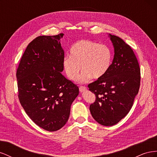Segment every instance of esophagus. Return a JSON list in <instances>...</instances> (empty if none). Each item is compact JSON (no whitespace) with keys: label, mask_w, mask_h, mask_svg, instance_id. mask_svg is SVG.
I'll return each mask as SVG.
<instances>
[{"label":"esophagus","mask_w":157,"mask_h":157,"mask_svg":"<svg viewBox=\"0 0 157 157\" xmlns=\"http://www.w3.org/2000/svg\"><path fill=\"white\" fill-rule=\"evenodd\" d=\"M79 90L80 92H84V91H86V90H87V88L85 86H81L79 87Z\"/></svg>","instance_id":"obj_1"}]
</instances>
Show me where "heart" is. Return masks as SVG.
<instances>
[{
    "instance_id": "b5f03b06",
    "label": "heart",
    "mask_w": 157,
    "mask_h": 157,
    "mask_svg": "<svg viewBox=\"0 0 157 157\" xmlns=\"http://www.w3.org/2000/svg\"><path fill=\"white\" fill-rule=\"evenodd\" d=\"M70 56H65L63 68L67 77L76 80L80 67L82 70L78 78L80 82H87L91 78L102 77L110 67L112 52L107 45L99 44L96 42L82 39L76 42L70 48Z\"/></svg>"
}]
</instances>
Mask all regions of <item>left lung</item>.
I'll return each instance as SVG.
<instances>
[{
	"mask_svg": "<svg viewBox=\"0 0 157 157\" xmlns=\"http://www.w3.org/2000/svg\"><path fill=\"white\" fill-rule=\"evenodd\" d=\"M115 48L113 63L102 77L88 85L96 96L90 105L99 124L113 126L129 113L140 86V68L134 51L120 37L110 34Z\"/></svg>",
	"mask_w": 157,
	"mask_h": 157,
	"instance_id": "left-lung-1",
	"label": "left lung"
}]
</instances>
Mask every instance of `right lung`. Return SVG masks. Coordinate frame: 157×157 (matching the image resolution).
<instances>
[{
	"label": "right lung",
	"mask_w": 157,
	"mask_h": 157,
	"mask_svg": "<svg viewBox=\"0 0 157 157\" xmlns=\"http://www.w3.org/2000/svg\"><path fill=\"white\" fill-rule=\"evenodd\" d=\"M63 33L39 36L28 44L17 69L18 98L27 115L49 132L67 123L79 89L62 74Z\"/></svg>",
	"instance_id": "add662e5"
}]
</instances>
